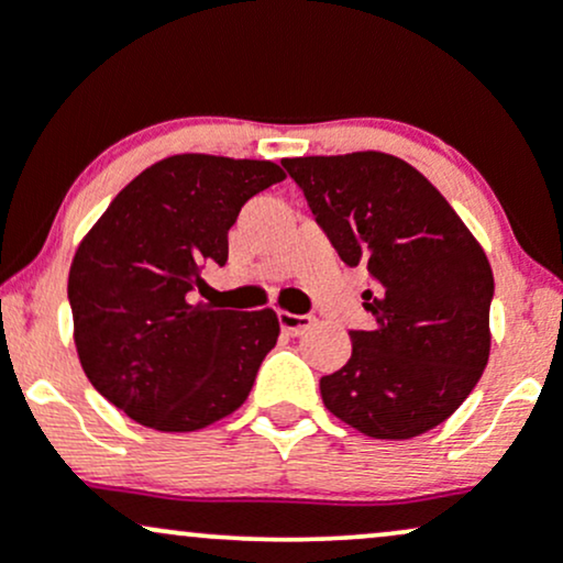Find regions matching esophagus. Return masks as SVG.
Here are the masks:
<instances>
[{
	"mask_svg": "<svg viewBox=\"0 0 563 563\" xmlns=\"http://www.w3.org/2000/svg\"><path fill=\"white\" fill-rule=\"evenodd\" d=\"M277 320H280V328L288 335H301L303 331L314 325L312 314H294V312H277Z\"/></svg>",
	"mask_w": 563,
	"mask_h": 563,
	"instance_id": "34e87169",
	"label": "esophagus"
}]
</instances>
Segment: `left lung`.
Masks as SVG:
<instances>
[{
    "mask_svg": "<svg viewBox=\"0 0 563 563\" xmlns=\"http://www.w3.org/2000/svg\"><path fill=\"white\" fill-rule=\"evenodd\" d=\"M314 222L373 288L352 357L320 378L335 418L373 439H410L448 421L489 357L495 280L482 245L421 172L389 153L286 158Z\"/></svg>",
    "mask_w": 563,
    "mask_h": 563,
    "instance_id": "left-lung-1",
    "label": "left lung"
}]
</instances>
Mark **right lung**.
I'll list each match as a JSON object with an SVG mask.
<instances>
[{"label": "right lung", "mask_w": 563, "mask_h": 563, "mask_svg": "<svg viewBox=\"0 0 563 563\" xmlns=\"http://www.w3.org/2000/svg\"><path fill=\"white\" fill-rule=\"evenodd\" d=\"M283 179L273 161L164 158L111 200L76 249V352L95 389L132 421L198 431L245 402L277 344V314L192 303V294L203 264L228 262L245 200Z\"/></svg>", "instance_id": "right-lung-1"}]
</instances>
